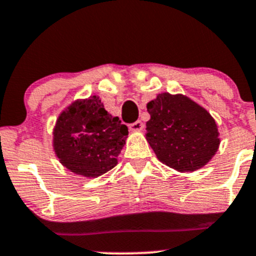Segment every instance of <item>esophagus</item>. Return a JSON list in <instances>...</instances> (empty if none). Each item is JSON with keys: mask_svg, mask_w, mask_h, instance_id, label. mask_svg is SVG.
I'll return each instance as SVG.
<instances>
[{"mask_svg": "<svg viewBox=\"0 0 256 256\" xmlns=\"http://www.w3.org/2000/svg\"><path fill=\"white\" fill-rule=\"evenodd\" d=\"M144 128V125L142 121H136V122L130 124V125H128V130L134 131V132H138V131H142Z\"/></svg>", "mask_w": 256, "mask_h": 256, "instance_id": "esophagus-1", "label": "esophagus"}]
</instances>
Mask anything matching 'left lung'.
Masks as SVG:
<instances>
[{
	"mask_svg": "<svg viewBox=\"0 0 256 256\" xmlns=\"http://www.w3.org/2000/svg\"><path fill=\"white\" fill-rule=\"evenodd\" d=\"M147 142L157 158L178 172L202 168L220 144L218 125L202 105L187 95L161 92L147 102Z\"/></svg>",
	"mask_w": 256,
	"mask_h": 256,
	"instance_id": "obj_1",
	"label": "left lung"
}]
</instances>
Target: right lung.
<instances>
[{"label":"right lung","instance_id":"add662e5","mask_svg":"<svg viewBox=\"0 0 256 256\" xmlns=\"http://www.w3.org/2000/svg\"><path fill=\"white\" fill-rule=\"evenodd\" d=\"M128 135V126L104 109L99 95H90L74 100L59 114L52 146L62 166L95 178L118 164Z\"/></svg>","mask_w":256,"mask_h":256}]
</instances>
